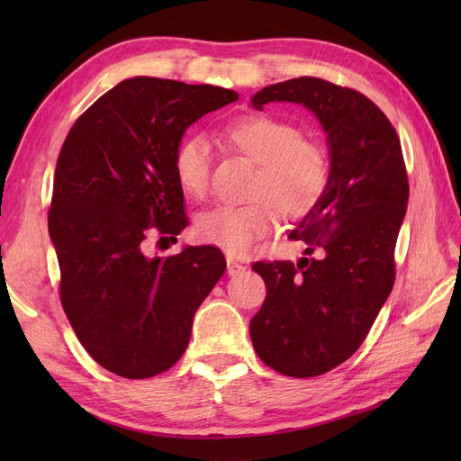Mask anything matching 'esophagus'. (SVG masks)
<instances>
[{
	"label": "esophagus",
	"instance_id": "34e87169",
	"mask_svg": "<svg viewBox=\"0 0 461 461\" xmlns=\"http://www.w3.org/2000/svg\"><path fill=\"white\" fill-rule=\"evenodd\" d=\"M248 267L246 266H241V263H238L236 259H231V258H228V276L230 277H236V276H241L243 271H246Z\"/></svg>",
	"mask_w": 461,
	"mask_h": 461
}]
</instances>
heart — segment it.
Returning a JSON list of instances; mask_svg holds the SVG:
<instances>
[{
	"instance_id": "obj_1",
	"label": "heart",
	"mask_w": 461,
	"mask_h": 461,
	"mask_svg": "<svg viewBox=\"0 0 461 461\" xmlns=\"http://www.w3.org/2000/svg\"><path fill=\"white\" fill-rule=\"evenodd\" d=\"M225 140L253 164L258 174L249 203L220 205L200 215L195 236L233 256L269 236L277 218L297 220L325 194L330 166L317 142L303 139L295 124L269 114H246L225 126ZM174 176L180 188L202 198L210 185V146L202 134H188L174 150Z\"/></svg>"
}]
</instances>
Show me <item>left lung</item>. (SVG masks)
<instances>
[{"label":"left lung","mask_w":461,"mask_h":461,"mask_svg":"<svg viewBox=\"0 0 461 461\" xmlns=\"http://www.w3.org/2000/svg\"><path fill=\"white\" fill-rule=\"evenodd\" d=\"M297 103L327 134L330 176L319 203L291 240V261H258L267 297L249 322L258 357L285 376H319L355 355L394 285V248L408 205L398 134L358 91L315 77L263 86L251 106Z\"/></svg>","instance_id":"left-lung-1"}]
</instances>
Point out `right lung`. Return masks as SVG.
Masks as SVG:
<instances>
[{
    "label": "right lung",
    "instance_id": "right-lung-1",
    "mask_svg": "<svg viewBox=\"0 0 461 461\" xmlns=\"http://www.w3.org/2000/svg\"><path fill=\"white\" fill-rule=\"evenodd\" d=\"M238 101L212 85L119 83L86 109L59 152L49 236L77 339L106 370L150 378L180 360L192 321L225 271L213 246L146 258L142 241L188 225L174 150L188 126Z\"/></svg>",
    "mask_w": 461,
    "mask_h": 461
}]
</instances>
